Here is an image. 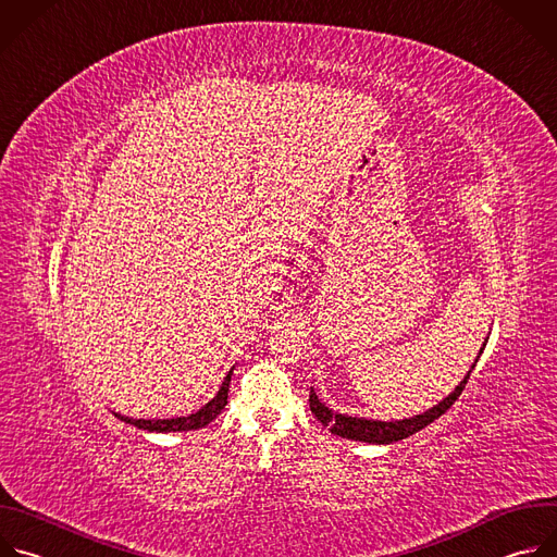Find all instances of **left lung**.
I'll list each match as a JSON object with an SVG mask.
<instances>
[{"instance_id": "1", "label": "left lung", "mask_w": 557, "mask_h": 557, "mask_svg": "<svg viewBox=\"0 0 557 557\" xmlns=\"http://www.w3.org/2000/svg\"><path fill=\"white\" fill-rule=\"evenodd\" d=\"M485 349V345H483ZM481 349V354H483ZM479 354V358H481ZM479 362V360H476ZM474 362V367H476ZM472 367V369H474ZM472 369L468 371V375L463 377V382L446 397L443 401H438L436 406H432L430 410H425L423 414H414L410 419H401V421H375V419H364V417H349V414H338L333 412L331 408H326L318 395L311 391L309 393V408L311 412L315 414V419L322 423V425H329V430L333 434H338L343 438H351V441H364V443H395V441H401L414 432H419L421 428H425L428 423H432L434 419H438L443 412H446L457 399L459 395L463 393L468 380H470V373Z\"/></svg>"}]
</instances>
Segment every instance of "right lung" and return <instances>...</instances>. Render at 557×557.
Wrapping results in <instances>:
<instances>
[{"instance_id": "add662e5", "label": "right lung", "mask_w": 557, "mask_h": 557, "mask_svg": "<svg viewBox=\"0 0 557 557\" xmlns=\"http://www.w3.org/2000/svg\"><path fill=\"white\" fill-rule=\"evenodd\" d=\"M231 375L233 371L226 375V380L221 382V388L216 391V395L206 404L201 406L197 412L188 414V417H175V419H132V417H125V414H119L116 417L121 421H127L140 430H149V432H182V430H199L203 425H208L221 410H224V406L228 404V391H231Z\"/></svg>"}]
</instances>
